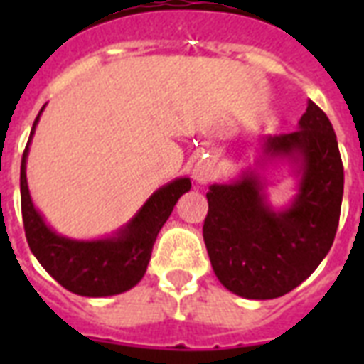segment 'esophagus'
<instances>
[{"mask_svg":"<svg viewBox=\"0 0 364 364\" xmlns=\"http://www.w3.org/2000/svg\"><path fill=\"white\" fill-rule=\"evenodd\" d=\"M193 177L198 183H210L215 177V166H213V162L200 159L193 168Z\"/></svg>","mask_w":364,"mask_h":364,"instance_id":"esophagus-1","label":"esophagus"}]
</instances>
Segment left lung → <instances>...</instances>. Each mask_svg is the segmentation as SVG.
Returning a JSON list of instances; mask_svg holds the SVG:
<instances>
[{"instance_id": "1", "label": "left lung", "mask_w": 364, "mask_h": 364, "mask_svg": "<svg viewBox=\"0 0 364 364\" xmlns=\"http://www.w3.org/2000/svg\"><path fill=\"white\" fill-rule=\"evenodd\" d=\"M264 154L299 166V194L274 211L262 183L211 185L204 242L219 282L243 299H277L311 276L333 247L344 194V166L328 117L314 102L299 130L264 139Z\"/></svg>"}]
</instances>
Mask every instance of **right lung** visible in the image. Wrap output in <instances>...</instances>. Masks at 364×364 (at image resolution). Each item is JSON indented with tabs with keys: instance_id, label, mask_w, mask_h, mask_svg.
Segmentation results:
<instances>
[{
	"instance_id": "right-lung-1",
	"label": "right lung",
	"mask_w": 364,
	"mask_h": 364,
	"mask_svg": "<svg viewBox=\"0 0 364 364\" xmlns=\"http://www.w3.org/2000/svg\"><path fill=\"white\" fill-rule=\"evenodd\" d=\"M39 115L33 122L20 164L22 221L31 253L36 255L43 268L71 293L81 296H111L124 293L137 285L147 270L154 240L168 221L177 200L191 191V179L179 177L159 188L143 204L136 217L111 238L90 242L64 238L54 232L33 208L26 181V159Z\"/></svg>"
}]
</instances>
